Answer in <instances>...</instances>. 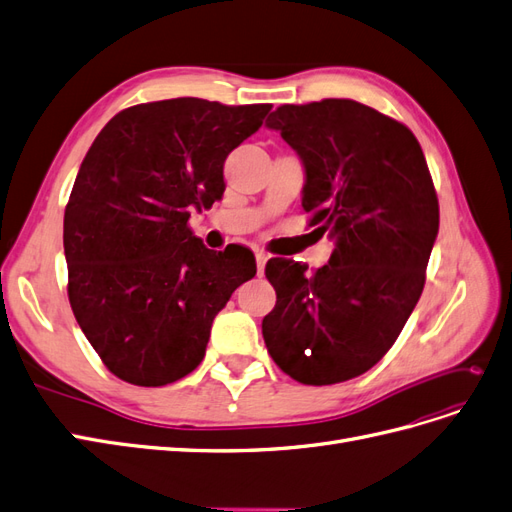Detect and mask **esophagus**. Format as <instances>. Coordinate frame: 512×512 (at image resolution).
Returning <instances> with one entry per match:
<instances>
[{
    "label": "esophagus",
    "mask_w": 512,
    "mask_h": 512,
    "mask_svg": "<svg viewBox=\"0 0 512 512\" xmlns=\"http://www.w3.org/2000/svg\"><path fill=\"white\" fill-rule=\"evenodd\" d=\"M267 260H269V254H267V252H262V250H258V252H256V265H258V275L265 273V265H267Z\"/></svg>",
    "instance_id": "esophagus-1"
}]
</instances>
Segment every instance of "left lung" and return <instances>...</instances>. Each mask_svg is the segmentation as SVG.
Here are the masks:
<instances>
[{
    "mask_svg": "<svg viewBox=\"0 0 512 512\" xmlns=\"http://www.w3.org/2000/svg\"><path fill=\"white\" fill-rule=\"evenodd\" d=\"M305 166L303 209L335 241L327 265L267 262L271 359L303 384L365 374L395 344L425 286L440 207L416 136L376 108L327 98L267 119Z\"/></svg>",
    "mask_w": 512,
    "mask_h": 512,
    "instance_id": "obj_1",
    "label": "left lung"
}]
</instances>
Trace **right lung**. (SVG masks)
I'll return each mask as SVG.
<instances>
[{"label": "right lung", "mask_w": 512, "mask_h": 512, "mask_svg": "<svg viewBox=\"0 0 512 512\" xmlns=\"http://www.w3.org/2000/svg\"><path fill=\"white\" fill-rule=\"evenodd\" d=\"M269 111L200 98L136 104L89 147L64 215L68 299L117 378L164 386L188 376L213 318L256 275L250 250H207L188 220L222 198L226 156Z\"/></svg>", "instance_id": "right-lung-1"}]
</instances>
